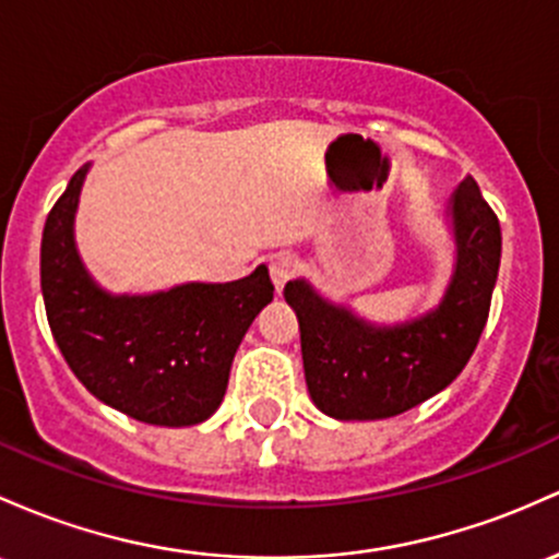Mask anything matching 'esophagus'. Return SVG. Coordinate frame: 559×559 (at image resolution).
Segmentation results:
<instances>
[{
	"label": "esophagus",
	"mask_w": 559,
	"mask_h": 559,
	"mask_svg": "<svg viewBox=\"0 0 559 559\" xmlns=\"http://www.w3.org/2000/svg\"><path fill=\"white\" fill-rule=\"evenodd\" d=\"M294 273H297V260H294L292 254H275L273 260H270V278H273L275 289L278 292L289 284Z\"/></svg>",
	"instance_id": "34e87169"
}]
</instances>
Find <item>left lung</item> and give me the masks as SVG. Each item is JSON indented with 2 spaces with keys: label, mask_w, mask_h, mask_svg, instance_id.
I'll return each mask as SVG.
<instances>
[{
  "label": "left lung",
  "mask_w": 559,
  "mask_h": 559,
  "mask_svg": "<svg viewBox=\"0 0 559 559\" xmlns=\"http://www.w3.org/2000/svg\"><path fill=\"white\" fill-rule=\"evenodd\" d=\"M449 217L456 262L443 299L425 316L379 326L323 299L305 278L286 284L284 297L299 318L305 382L326 416H397L449 388L467 366L488 321L501 228L472 177L451 195Z\"/></svg>",
  "instance_id": "8db88e82"
}]
</instances>
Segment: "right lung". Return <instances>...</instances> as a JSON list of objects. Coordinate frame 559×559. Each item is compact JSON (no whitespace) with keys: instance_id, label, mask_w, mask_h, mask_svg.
<instances>
[{"instance_id":"add662e5","label":"right lung","mask_w":559,"mask_h":559,"mask_svg":"<svg viewBox=\"0 0 559 559\" xmlns=\"http://www.w3.org/2000/svg\"><path fill=\"white\" fill-rule=\"evenodd\" d=\"M90 164L71 177L41 233L47 321L79 382L106 406L158 427L210 419L251 321L273 299L267 267L230 284L110 294L92 281L73 241Z\"/></svg>"}]
</instances>
